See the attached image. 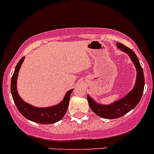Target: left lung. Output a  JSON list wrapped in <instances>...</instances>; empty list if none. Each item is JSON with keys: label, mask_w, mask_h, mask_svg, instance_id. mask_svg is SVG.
<instances>
[{"label": "left lung", "mask_w": 154, "mask_h": 154, "mask_svg": "<svg viewBox=\"0 0 154 154\" xmlns=\"http://www.w3.org/2000/svg\"><path fill=\"white\" fill-rule=\"evenodd\" d=\"M116 45L119 49L128 54L132 62L134 63L135 67L136 68L137 77H136V84L133 89L123 98L116 100V102H113L109 105L97 103L89 96H87L88 104L91 109L100 117L107 119H115L120 118L134 109L140 101L144 91V77L143 69L141 66L139 59L136 57V54L131 49L126 47L122 43H117Z\"/></svg>", "instance_id": "obj_1"}]
</instances>
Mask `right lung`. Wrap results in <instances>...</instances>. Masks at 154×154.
Returning a JSON list of instances; mask_svg holds the SVG:
<instances>
[{"instance_id": "right-lung-1", "label": "right lung", "mask_w": 154, "mask_h": 154, "mask_svg": "<svg viewBox=\"0 0 154 154\" xmlns=\"http://www.w3.org/2000/svg\"><path fill=\"white\" fill-rule=\"evenodd\" d=\"M24 60V57H22L16 65L11 80V93L17 109L24 117L35 123L48 125L59 122L63 119L67 111L70 96L73 89L69 90L66 94L64 99L59 104L54 106L38 108L24 102L18 94L16 87L18 71Z\"/></svg>"}]
</instances>
